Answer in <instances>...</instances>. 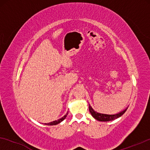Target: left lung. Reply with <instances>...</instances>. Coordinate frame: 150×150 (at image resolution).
I'll list each match as a JSON object with an SVG mask.
<instances>
[{
    "label": "left lung",
    "instance_id": "1",
    "mask_svg": "<svg viewBox=\"0 0 150 150\" xmlns=\"http://www.w3.org/2000/svg\"><path fill=\"white\" fill-rule=\"evenodd\" d=\"M127 108H126V109L123 110V111H121L120 112H118V113H117V114L107 115V114L99 113V112L95 111V110H94L93 108H91V106L89 105V112H91V115L93 116V117L95 118L96 120H97L98 121H100V122H109V121H112V120H115V119L120 117L122 116V115L126 111Z\"/></svg>",
    "mask_w": 150,
    "mask_h": 150
}]
</instances>
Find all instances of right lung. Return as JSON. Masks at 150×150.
<instances>
[{
  "mask_svg": "<svg viewBox=\"0 0 150 150\" xmlns=\"http://www.w3.org/2000/svg\"><path fill=\"white\" fill-rule=\"evenodd\" d=\"M67 114H68V112H67L66 115H65L63 116V117H61V119H59V120H55V121H54V122H50V123H48V124H45L48 125V126H53V125L58 124H59V123H61V122H62V121H63V120H65V117H66L67 115Z\"/></svg>",
  "mask_w": 150,
  "mask_h": 150,
  "instance_id": "right-lung-1",
  "label": "right lung"
}]
</instances>
